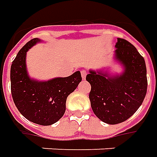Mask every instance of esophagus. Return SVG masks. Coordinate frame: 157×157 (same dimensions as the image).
Here are the masks:
<instances>
[{"mask_svg":"<svg viewBox=\"0 0 157 157\" xmlns=\"http://www.w3.org/2000/svg\"><path fill=\"white\" fill-rule=\"evenodd\" d=\"M81 75H82V79H85L86 75H87V71H86V70H82V71H81Z\"/></svg>","mask_w":157,"mask_h":157,"instance_id":"esophagus-1","label":"esophagus"}]
</instances>
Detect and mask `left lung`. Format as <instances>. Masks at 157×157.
Wrapping results in <instances>:
<instances>
[{
    "mask_svg": "<svg viewBox=\"0 0 157 157\" xmlns=\"http://www.w3.org/2000/svg\"><path fill=\"white\" fill-rule=\"evenodd\" d=\"M115 58L124 68L123 74L110 77L90 70L86 80L91 85L89 100L94 113L101 121L116 124L125 121L140 107L147 93L145 61L137 49L118 38Z\"/></svg>",
    "mask_w": 157,
    "mask_h": 157,
    "instance_id": "1",
    "label": "left lung"
}]
</instances>
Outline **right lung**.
<instances>
[{"label": "right lung", "mask_w": 157, "mask_h": 157, "mask_svg": "<svg viewBox=\"0 0 157 157\" xmlns=\"http://www.w3.org/2000/svg\"><path fill=\"white\" fill-rule=\"evenodd\" d=\"M39 41L33 38L26 43L13 61L11 93L16 107L25 119L40 125H51L63 116L67 97L82 82V75L80 71H76L68 77L47 82L30 78L25 66L26 52Z\"/></svg>", "instance_id": "right-lung-1"}]
</instances>
